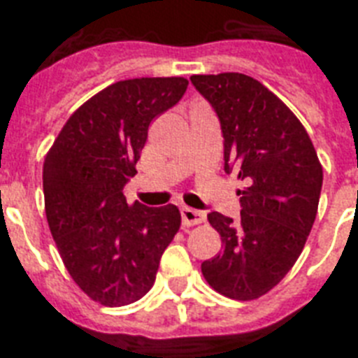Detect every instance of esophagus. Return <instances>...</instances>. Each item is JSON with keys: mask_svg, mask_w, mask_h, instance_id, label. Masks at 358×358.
<instances>
[{"mask_svg": "<svg viewBox=\"0 0 358 358\" xmlns=\"http://www.w3.org/2000/svg\"><path fill=\"white\" fill-rule=\"evenodd\" d=\"M180 213H182V223H184V227L201 224V223H204V219H206V215H204V213L199 212V210H193V208H187V206L182 208V210H180Z\"/></svg>", "mask_w": 358, "mask_h": 358, "instance_id": "1", "label": "esophagus"}]
</instances>
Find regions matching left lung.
I'll return each mask as SVG.
<instances>
[{"mask_svg":"<svg viewBox=\"0 0 358 358\" xmlns=\"http://www.w3.org/2000/svg\"><path fill=\"white\" fill-rule=\"evenodd\" d=\"M217 115L224 173H238V221L212 212L223 250L202 262L215 292L250 301L275 288L305 247L317 213L323 169L310 137L292 111L260 81L238 72L191 76Z\"/></svg>","mask_w":358,"mask_h":358,"instance_id":"8db88e82","label":"left lung"}]
</instances>
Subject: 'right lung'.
Returning a JSON list of instances; mask_svg holds the SVG:
<instances>
[{"mask_svg":"<svg viewBox=\"0 0 358 358\" xmlns=\"http://www.w3.org/2000/svg\"><path fill=\"white\" fill-rule=\"evenodd\" d=\"M185 89L184 78L117 81L66 120L44 159V204L59 255L74 282L100 305L139 301L180 229L174 204L129 206L122 189L150 122L174 108Z\"/></svg>","mask_w":358,"mask_h":358,"instance_id":"1","label":"right lung"}]
</instances>
